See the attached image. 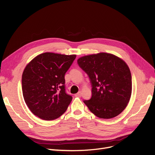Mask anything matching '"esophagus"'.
<instances>
[{"label":"esophagus","mask_w":155,"mask_h":155,"mask_svg":"<svg viewBox=\"0 0 155 155\" xmlns=\"http://www.w3.org/2000/svg\"><path fill=\"white\" fill-rule=\"evenodd\" d=\"M81 96H82V93L81 91H79L78 93L75 94V97H81Z\"/></svg>","instance_id":"1"}]
</instances>
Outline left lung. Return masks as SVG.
Wrapping results in <instances>:
<instances>
[{
  "instance_id": "1",
  "label": "left lung",
  "mask_w": 155,
  "mask_h": 155,
  "mask_svg": "<svg viewBox=\"0 0 155 155\" xmlns=\"http://www.w3.org/2000/svg\"><path fill=\"white\" fill-rule=\"evenodd\" d=\"M78 64L87 74L91 98L84 100L101 119H112L126 108L132 93V77L126 63L118 57L99 53L79 58Z\"/></svg>"
}]
</instances>
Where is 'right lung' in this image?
<instances>
[{
  "label": "right lung",
  "mask_w": 155,
  "mask_h": 155,
  "mask_svg": "<svg viewBox=\"0 0 155 155\" xmlns=\"http://www.w3.org/2000/svg\"><path fill=\"white\" fill-rule=\"evenodd\" d=\"M76 57L46 52L26 66L22 90L26 104L35 115L51 120L66 111L72 97L65 91L64 76Z\"/></svg>",
  "instance_id": "add662e5"
}]
</instances>
